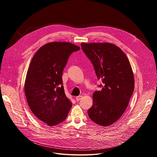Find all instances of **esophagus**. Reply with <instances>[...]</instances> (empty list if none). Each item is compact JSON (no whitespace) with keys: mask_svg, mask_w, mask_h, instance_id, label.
Masks as SVG:
<instances>
[{"mask_svg":"<svg viewBox=\"0 0 157 157\" xmlns=\"http://www.w3.org/2000/svg\"><path fill=\"white\" fill-rule=\"evenodd\" d=\"M82 96H77L76 98V101H79L81 98H82Z\"/></svg>","mask_w":157,"mask_h":157,"instance_id":"obj_1","label":"esophagus"}]
</instances>
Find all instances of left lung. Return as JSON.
<instances>
[{
    "mask_svg": "<svg viewBox=\"0 0 157 157\" xmlns=\"http://www.w3.org/2000/svg\"><path fill=\"white\" fill-rule=\"evenodd\" d=\"M99 80L101 91L93 96V106L88 116L98 125L107 127L124 114L134 89V77L130 62L123 51L109 43L81 44Z\"/></svg>",
    "mask_w": 157,
    "mask_h": 157,
    "instance_id": "8db88e82",
    "label": "left lung"
}]
</instances>
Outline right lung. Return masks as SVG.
<instances>
[{
    "label": "right lung",
    "mask_w": 157,
    "mask_h": 157,
    "mask_svg": "<svg viewBox=\"0 0 157 157\" xmlns=\"http://www.w3.org/2000/svg\"><path fill=\"white\" fill-rule=\"evenodd\" d=\"M79 49L69 42H51L31 61L25 82L27 101L35 117L49 126L64 121L72 107L64 93L62 75L70 55Z\"/></svg>",
    "instance_id": "right-lung-1"
}]
</instances>
